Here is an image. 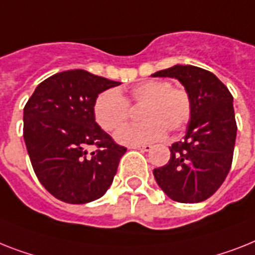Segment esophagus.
Masks as SVG:
<instances>
[{
	"mask_svg": "<svg viewBox=\"0 0 255 255\" xmlns=\"http://www.w3.org/2000/svg\"><path fill=\"white\" fill-rule=\"evenodd\" d=\"M131 148H136V150L140 151H151L152 150V146L151 144H135V146H131Z\"/></svg>",
	"mask_w": 255,
	"mask_h": 255,
	"instance_id": "34e87169",
	"label": "esophagus"
}]
</instances>
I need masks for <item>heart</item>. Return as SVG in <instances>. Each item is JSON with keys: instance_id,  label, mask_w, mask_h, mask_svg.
Instances as JSON below:
<instances>
[{"instance_id": "heart-1", "label": "heart", "mask_w": 255, "mask_h": 255, "mask_svg": "<svg viewBox=\"0 0 255 255\" xmlns=\"http://www.w3.org/2000/svg\"><path fill=\"white\" fill-rule=\"evenodd\" d=\"M128 102L143 105L139 125H128L119 129L115 139L121 144H140L163 139L167 130L177 131L190 119L191 103L188 92L170 87L165 81H144L131 88L125 99L117 90H107L99 95L94 105L96 123L105 131H112L125 123Z\"/></svg>"}]
</instances>
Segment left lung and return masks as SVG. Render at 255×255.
Wrapping results in <instances>:
<instances>
[{"mask_svg":"<svg viewBox=\"0 0 255 255\" xmlns=\"http://www.w3.org/2000/svg\"><path fill=\"white\" fill-rule=\"evenodd\" d=\"M151 77L176 78L191 103L185 136L169 147V161L153 169V177L173 201H206L232 165L237 132L233 96L215 74L193 65H174Z\"/></svg>","mask_w":255,"mask_h":255,"instance_id":"obj_1","label":"left lung"}]
</instances>
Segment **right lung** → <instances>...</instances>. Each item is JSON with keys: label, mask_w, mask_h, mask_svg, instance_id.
I'll use <instances>...</instances> for the list:
<instances>
[{"label": "right lung", "mask_w": 255, "mask_h": 255, "mask_svg": "<svg viewBox=\"0 0 255 255\" xmlns=\"http://www.w3.org/2000/svg\"><path fill=\"white\" fill-rule=\"evenodd\" d=\"M82 69L57 73L35 88L23 109V138L37 178L50 194L83 205L107 193L126 148L95 121L102 92L120 86ZM98 150L88 153V147Z\"/></svg>", "instance_id": "obj_1"}]
</instances>
